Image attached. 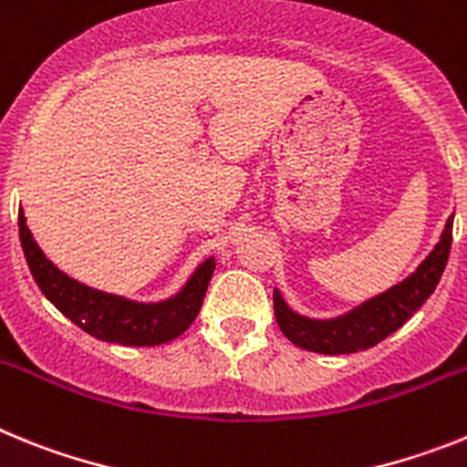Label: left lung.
<instances>
[{
  "instance_id": "left-lung-1",
  "label": "left lung",
  "mask_w": 467,
  "mask_h": 467,
  "mask_svg": "<svg viewBox=\"0 0 467 467\" xmlns=\"http://www.w3.org/2000/svg\"><path fill=\"white\" fill-rule=\"evenodd\" d=\"M451 229L453 214L444 224L440 243L419 264L414 274L337 317L301 316L287 306V301L278 290H274V311L280 332L299 348L325 353V356L358 353V350L377 346L388 334L402 327L423 306V301L435 292L447 266L449 250H451Z\"/></svg>"
}]
</instances>
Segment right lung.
<instances>
[{
    "instance_id": "add662e5",
    "label": "right lung",
    "mask_w": 467,
    "mask_h": 467,
    "mask_svg": "<svg viewBox=\"0 0 467 467\" xmlns=\"http://www.w3.org/2000/svg\"><path fill=\"white\" fill-rule=\"evenodd\" d=\"M18 234L32 278L47 299L77 327L109 344L159 346L177 339L196 320L214 271V257H208L198 264L177 295L147 304L95 290L63 274L32 238L23 208L18 210Z\"/></svg>"
}]
</instances>
